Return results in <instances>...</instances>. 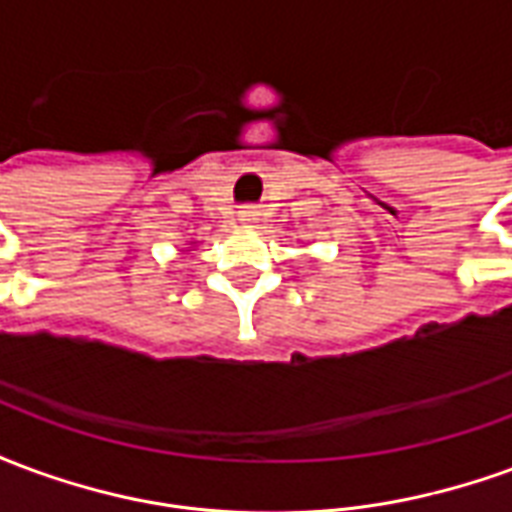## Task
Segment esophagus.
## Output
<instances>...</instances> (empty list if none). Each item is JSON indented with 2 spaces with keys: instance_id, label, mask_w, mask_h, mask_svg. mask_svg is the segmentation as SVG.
Listing matches in <instances>:
<instances>
[{
  "instance_id": "1",
  "label": "esophagus",
  "mask_w": 512,
  "mask_h": 512,
  "mask_svg": "<svg viewBox=\"0 0 512 512\" xmlns=\"http://www.w3.org/2000/svg\"><path fill=\"white\" fill-rule=\"evenodd\" d=\"M238 216H241V222H252V219L257 216V211H255V208H249V205H246L244 211L238 213Z\"/></svg>"
}]
</instances>
